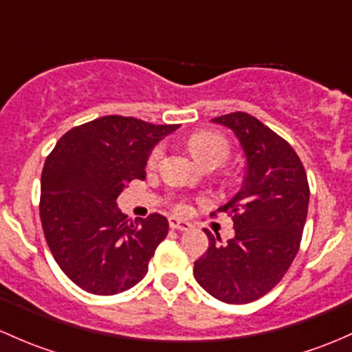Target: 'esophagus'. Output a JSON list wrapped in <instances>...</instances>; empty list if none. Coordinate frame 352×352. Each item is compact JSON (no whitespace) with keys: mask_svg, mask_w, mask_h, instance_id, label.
I'll list each match as a JSON object with an SVG mask.
<instances>
[{"mask_svg":"<svg viewBox=\"0 0 352 352\" xmlns=\"http://www.w3.org/2000/svg\"><path fill=\"white\" fill-rule=\"evenodd\" d=\"M168 224L170 228L179 229V231H187V229L192 228L190 223H187V221H182V219H177V217H170Z\"/></svg>","mask_w":352,"mask_h":352,"instance_id":"1","label":"esophagus"}]
</instances>
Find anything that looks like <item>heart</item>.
Wrapping results in <instances>:
<instances>
[{
    "label": "heart",
    "instance_id": "heart-1",
    "mask_svg": "<svg viewBox=\"0 0 352 352\" xmlns=\"http://www.w3.org/2000/svg\"><path fill=\"white\" fill-rule=\"evenodd\" d=\"M188 150L192 151L199 164H202L207 168H214V166L223 165L231 155V143L224 135L217 131H197L194 135L188 136L187 140ZM165 148L162 143H157L146 155V166L148 168H157L160 165L162 158H164ZM173 209L184 212L186 204L184 202H177Z\"/></svg>",
    "mask_w": 352,
    "mask_h": 352
}]
</instances>
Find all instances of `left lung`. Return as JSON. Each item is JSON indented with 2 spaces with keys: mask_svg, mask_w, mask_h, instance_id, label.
Listing matches in <instances>:
<instances>
[{
  "mask_svg": "<svg viewBox=\"0 0 352 352\" xmlns=\"http://www.w3.org/2000/svg\"><path fill=\"white\" fill-rule=\"evenodd\" d=\"M212 121L236 133L248 175L239 194L210 214L231 216L234 239L223 244L204 229L209 248L194 263V276L217 300L250 303L280 283L300 250L309 180L297 151L258 118L236 111Z\"/></svg>",
  "mask_w": 352,
  "mask_h": 352,
  "instance_id": "obj_1",
  "label": "left lung"
}]
</instances>
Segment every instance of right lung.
<instances>
[{
	"label": "right lung",
	"instance_id": "1",
	"mask_svg": "<svg viewBox=\"0 0 352 352\" xmlns=\"http://www.w3.org/2000/svg\"><path fill=\"white\" fill-rule=\"evenodd\" d=\"M173 129L109 114L69 129L47 157L40 194L45 241L62 272L89 294L114 295L138 283L165 239V216L131 221L116 199L124 184L145 179L148 151Z\"/></svg>",
	"mask_w": 352,
	"mask_h": 352
}]
</instances>
